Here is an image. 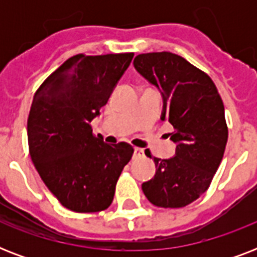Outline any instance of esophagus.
<instances>
[{"mask_svg": "<svg viewBox=\"0 0 257 257\" xmlns=\"http://www.w3.org/2000/svg\"><path fill=\"white\" fill-rule=\"evenodd\" d=\"M133 156L135 157H143L144 156V151L141 148H135V151H133Z\"/></svg>", "mask_w": 257, "mask_h": 257, "instance_id": "obj_1", "label": "esophagus"}]
</instances>
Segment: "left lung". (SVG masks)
Here are the masks:
<instances>
[{
	"label": "left lung",
	"instance_id": "left-lung-1",
	"mask_svg": "<svg viewBox=\"0 0 257 257\" xmlns=\"http://www.w3.org/2000/svg\"><path fill=\"white\" fill-rule=\"evenodd\" d=\"M135 69L163 96L161 120L173 126L171 159L149 155L156 175L141 188L156 207L183 208L209 188L228 140L223 100L211 77L171 52L139 54Z\"/></svg>",
	"mask_w": 257,
	"mask_h": 257
}]
</instances>
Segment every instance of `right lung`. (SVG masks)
<instances>
[{
	"mask_svg": "<svg viewBox=\"0 0 257 257\" xmlns=\"http://www.w3.org/2000/svg\"><path fill=\"white\" fill-rule=\"evenodd\" d=\"M133 56H73L34 94L28 117L30 157L46 187L70 211L106 209L132 159V145L106 144L93 136L90 121L108 102Z\"/></svg>",
	"mask_w": 257,
	"mask_h": 257,
	"instance_id": "obj_1",
	"label": "right lung"
}]
</instances>
